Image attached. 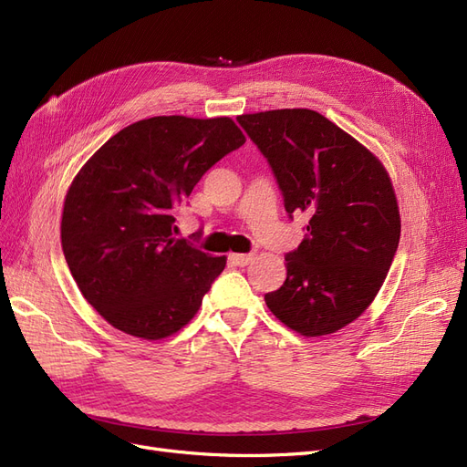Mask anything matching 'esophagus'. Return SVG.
<instances>
[{"label":"esophagus","instance_id":"esophagus-1","mask_svg":"<svg viewBox=\"0 0 467 467\" xmlns=\"http://www.w3.org/2000/svg\"><path fill=\"white\" fill-rule=\"evenodd\" d=\"M253 257H255L253 253H232L230 255V259L239 266H247L253 261Z\"/></svg>","mask_w":467,"mask_h":467}]
</instances>
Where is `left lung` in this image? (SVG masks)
I'll return each instance as SVG.
<instances>
[{
    "label": "left lung",
    "mask_w": 467,
    "mask_h": 467,
    "mask_svg": "<svg viewBox=\"0 0 467 467\" xmlns=\"http://www.w3.org/2000/svg\"><path fill=\"white\" fill-rule=\"evenodd\" d=\"M273 167L306 235L286 255L268 309L304 337L331 335L364 314L398 251L401 218L386 167L358 140L309 109L237 117Z\"/></svg>",
    "instance_id": "obj_1"
}]
</instances>
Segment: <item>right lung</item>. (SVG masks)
I'll list each match as a JSON object with an SVG mask.
<instances>
[{
    "label": "right lung",
    "mask_w": 467,
    "mask_h": 467,
    "mask_svg": "<svg viewBox=\"0 0 467 467\" xmlns=\"http://www.w3.org/2000/svg\"><path fill=\"white\" fill-rule=\"evenodd\" d=\"M245 144L230 117H151L99 148L69 185L62 251L78 288L105 321L146 341L181 331L223 271L173 237L175 208L225 153Z\"/></svg>",
    "instance_id": "add662e5"
}]
</instances>
